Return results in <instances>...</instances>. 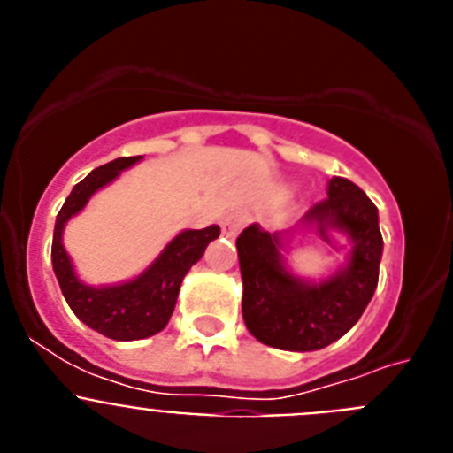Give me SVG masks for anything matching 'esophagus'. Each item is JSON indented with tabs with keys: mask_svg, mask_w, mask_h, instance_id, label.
Here are the masks:
<instances>
[{
	"mask_svg": "<svg viewBox=\"0 0 453 453\" xmlns=\"http://www.w3.org/2000/svg\"><path fill=\"white\" fill-rule=\"evenodd\" d=\"M245 222H247V213H242V211L229 213L222 219V234L229 235V238H235V235L240 234V229L245 226Z\"/></svg>",
	"mask_w": 453,
	"mask_h": 453,
	"instance_id": "esophagus-1",
	"label": "esophagus"
}]
</instances>
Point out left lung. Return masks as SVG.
Instances as JSON below:
<instances>
[{
	"mask_svg": "<svg viewBox=\"0 0 453 453\" xmlns=\"http://www.w3.org/2000/svg\"><path fill=\"white\" fill-rule=\"evenodd\" d=\"M345 234L351 242L347 263L322 281H306L286 267L295 231H263L250 224L235 240L242 274V318L263 345L286 351H315L347 334L370 303L379 283L383 238L379 211L349 179L334 177L329 197L315 203L297 224Z\"/></svg>",
	"mask_w": 453,
	"mask_h": 453,
	"instance_id": "1",
	"label": "left lung"
}]
</instances>
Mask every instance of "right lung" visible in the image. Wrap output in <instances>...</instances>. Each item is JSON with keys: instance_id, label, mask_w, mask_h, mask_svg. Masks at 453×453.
<instances>
[{"instance_id": "add662e5", "label": "right lung", "mask_w": 453, "mask_h": 453, "mask_svg": "<svg viewBox=\"0 0 453 453\" xmlns=\"http://www.w3.org/2000/svg\"><path fill=\"white\" fill-rule=\"evenodd\" d=\"M138 161H142V156L115 158L92 170L83 181L72 188L70 197L56 215L54 240H51V265L65 302L83 324L113 340H142L165 329L177 303L183 276L202 258L208 242H213L219 235L218 224L199 231L186 229L177 238H172L165 250L156 256V261L135 279L97 288L83 283L63 247L65 224L81 213L95 192L115 181L122 170L135 165Z\"/></svg>"}]
</instances>
